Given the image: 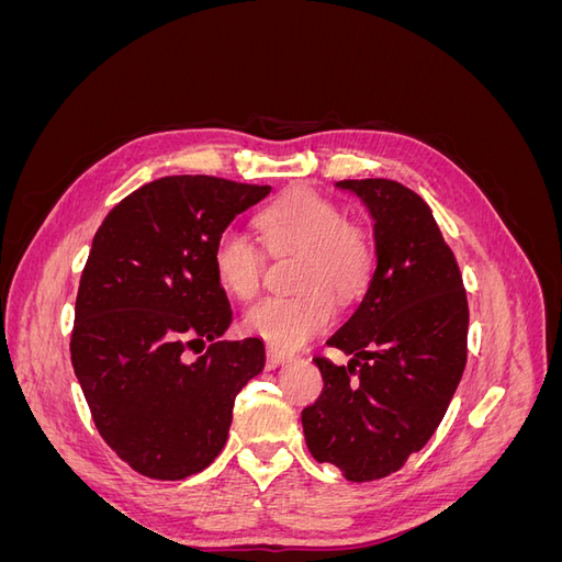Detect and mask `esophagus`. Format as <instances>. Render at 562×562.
I'll use <instances>...</instances> for the list:
<instances>
[{
    "mask_svg": "<svg viewBox=\"0 0 562 562\" xmlns=\"http://www.w3.org/2000/svg\"><path fill=\"white\" fill-rule=\"evenodd\" d=\"M295 353L293 351H285V349H279V347H267V361L269 366H281V363H288L293 361Z\"/></svg>",
    "mask_w": 562,
    "mask_h": 562,
    "instance_id": "34e87169",
    "label": "esophagus"
}]
</instances>
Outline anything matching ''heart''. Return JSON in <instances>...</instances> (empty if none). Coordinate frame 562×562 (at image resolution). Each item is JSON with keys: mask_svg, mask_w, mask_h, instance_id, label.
<instances>
[{"mask_svg": "<svg viewBox=\"0 0 562 562\" xmlns=\"http://www.w3.org/2000/svg\"><path fill=\"white\" fill-rule=\"evenodd\" d=\"M274 258L297 255L295 295L265 297L246 312L244 328L271 347L295 349L330 328L337 302L359 297L375 271V244L366 225L349 220L335 201L295 190L255 217ZM215 281L236 300L262 288L267 258L246 234L225 229L213 246Z\"/></svg>", "mask_w": 562, "mask_h": 562, "instance_id": "1", "label": "heart"}]
</instances>
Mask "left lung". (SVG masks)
Listing matches in <instances>:
<instances>
[{
  "label": "left lung",
  "instance_id": "8db88e82",
  "mask_svg": "<svg viewBox=\"0 0 562 562\" xmlns=\"http://www.w3.org/2000/svg\"><path fill=\"white\" fill-rule=\"evenodd\" d=\"M375 220L378 267L359 310L314 356L323 391L302 411L321 464L353 483L386 479L438 429L467 366L469 304L462 271L429 203L396 180H339Z\"/></svg>",
  "mask_w": 562,
  "mask_h": 562
}]
</instances>
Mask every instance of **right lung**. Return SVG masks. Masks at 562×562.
I'll list each match as a JSON object with an SVG mask.
<instances>
[{
    "mask_svg": "<svg viewBox=\"0 0 562 562\" xmlns=\"http://www.w3.org/2000/svg\"><path fill=\"white\" fill-rule=\"evenodd\" d=\"M269 184L166 176L108 213L75 304L70 356L98 434L147 479L180 481L225 448L239 391L265 368L258 337L217 339L232 307L213 246ZM187 350L200 353L189 361Z\"/></svg>",
    "mask_w": 562,
    "mask_h": 562,
    "instance_id": "1",
    "label": "right lung"
}]
</instances>
